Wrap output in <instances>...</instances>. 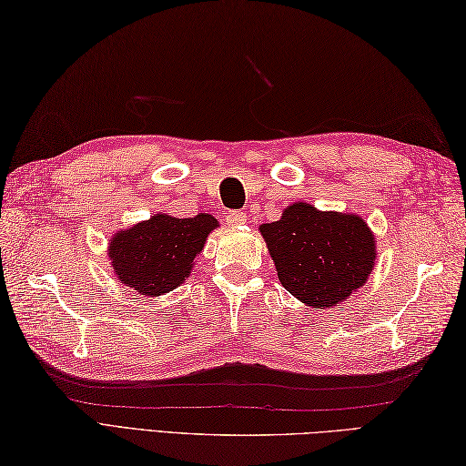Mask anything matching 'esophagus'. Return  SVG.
<instances>
[{
  "label": "esophagus",
  "instance_id": "esophagus-1",
  "mask_svg": "<svg viewBox=\"0 0 466 466\" xmlns=\"http://www.w3.org/2000/svg\"><path fill=\"white\" fill-rule=\"evenodd\" d=\"M225 221H227V225H231V227L243 225L247 221V215L241 213V211H229L225 215Z\"/></svg>",
  "mask_w": 466,
  "mask_h": 466
}]
</instances>
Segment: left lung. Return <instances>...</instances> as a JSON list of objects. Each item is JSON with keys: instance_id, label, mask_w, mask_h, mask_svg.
Wrapping results in <instances>:
<instances>
[{"instance_id": "left-lung-1", "label": "left lung", "mask_w": 466, "mask_h": 466, "mask_svg": "<svg viewBox=\"0 0 466 466\" xmlns=\"http://www.w3.org/2000/svg\"><path fill=\"white\" fill-rule=\"evenodd\" d=\"M279 280L292 297L328 309L371 275L376 241L361 218L292 203L279 221L260 225Z\"/></svg>"}]
</instances>
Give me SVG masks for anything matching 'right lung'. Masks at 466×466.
I'll list each match as a JSON object with an SVG mask.
<instances>
[{
	"label": "right lung",
	"mask_w": 466,
	"mask_h": 466,
	"mask_svg": "<svg viewBox=\"0 0 466 466\" xmlns=\"http://www.w3.org/2000/svg\"><path fill=\"white\" fill-rule=\"evenodd\" d=\"M215 227L218 219L208 213L187 219L156 213L112 237L108 257L124 285L157 297L186 280Z\"/></svg>",
	"instance_id": "obj_1"
}]
</instances>
